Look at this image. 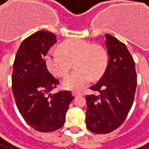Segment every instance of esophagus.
Masks as SVG:
<instances>
[{
	"label": "esophagus",
	"mask_w": 149,
	"mask_h": 149,
	"mask_svg": "<svg viewBox=\"0 0 149 149\" xmlns=\"http://www.w3.org/2000/svg\"><path fill=\"white\" fill-rule=\"evenodd\" d=\"M72 95H73L74 96H75V97H76V96H78V95H79V94L78 92H73V93H72Z\"/></svg>",
	"instance_id": "34e87169"
}]
</instances>
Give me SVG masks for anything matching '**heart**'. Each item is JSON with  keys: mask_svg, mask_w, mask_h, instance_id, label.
Wrapping results in <instances>:
<instances>
[{"mask_svg": "<svg viewBox=\"0 0 149 149\" xmlns=\"http://www.w3.org/2000/svg\"><path fill=\"white\" fill-rule=\"evenodd\" d=\"M74 60V66L78 70L62 80V86L67 89L81 90L89 83L91 76L96 78L104 72L107 54L100 45L81 38H71L61 43L60 50H50L45 56V63L55 76L63 77Z\"/></svg>", "mask_w": 149, "mask_h": 149, "instance_id": "heart-1", "label": "heart"}]
</instances>
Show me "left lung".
Returning <instances> with one entry per match:
<instances>
[{"mask_svg":"<svg viewBox=\"0 0 149 149\" xmlns=\"http://www.w3.org/2000/svg\"><path fill=\"white\" fill-rule=\"evenodd\" d=\"M109 56L103 77L90 89L98 95L86 96L88 129L95 133H109L122 125L133 104L137 88L134 60L126 45L111 35H105Z\"/></svg>","mask_w":149,"mask_h":149,"instance_id":"8db88e82","label":"left lung"}]
</instances>
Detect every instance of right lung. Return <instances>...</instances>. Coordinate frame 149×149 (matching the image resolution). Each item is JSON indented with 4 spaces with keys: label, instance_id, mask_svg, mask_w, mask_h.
I'll return each instance as SVG.
<instances>
[{
    "label": "right lung",
    "instance_id": "1",
    "mask_svg": "<svg viewBox=\"0 0 149 149\" xmlns=\"http://www.w3.org/2000/svg\"><path fill=\"white\" fill-rule=\"evenodd\" d=\"M56 42V36L51 32L34 33L21 43L13 64L12 91L17 107L26 123L41 132L63 126L74 98L70 91L51 93L59 80L49 72L45 55Z\"/></svg>",
    "mask_w": 149,
    "mask_h": 149
}]
</instances>
